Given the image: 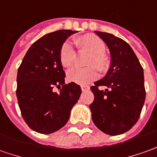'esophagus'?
I'll list each match as a JSON object with an SVG mask.
<instances>
[{
	"instance_id": "1",
	"label": "esophagus",
	"mask_w": 157,
	"mask_h": 157,
	"mask_svg": "<svg viewBox=\"0 0 157 157\" xmlns=\"http://www.w3.org/2000/svg\"><path fill=\"white\" fill-rule=\"evenodd\" d=\"M81 88H82V92H85V91L88 90L90 87H88V86H85V85H83V86H82V87H81Z\"/></svg>"
}]
</instances>
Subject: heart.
I'll return each mask as SVG.
<instances>
[{"label": "heart", "mask_w": 157, "mask_h": 157, "mask_svg": "<svg viewBox=\"0 0 157 157\" xmlns=\"http://www.w3.org/2000/svg\"><path fill=\"white\" fill-rule=\"evenodd\" d=\"M75 44L80 52L89 53L86 65L89 66L84 69L75 68L68 72L67 77L71 82L78 85H85L96 79L97 68L101 73L106 72L110 66V60L104 52L105 44L104 41L93 34H85L75 38ZM75 52L72 44L66 41L61 46L59 58L62 65L65 68L71 67L75 62Z\"/></svg>", "instance_id": "b5f03b06"}]
</instances>
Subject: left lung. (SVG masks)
Returning <instances> with one entry per match:
<instances>
[{"label": "left lung", "mask_w": 157, "mask_h": 157, "mask_svg": "<svg viewBox=\"0 0 157 157\" xmlns=\"http://www.w3.org/2000/svg\"><path fill=\"white\" fill-rule=\"evenodd\" d=\"M94 33L109 49L111 63L105 76L91 87L94 100L89 108L97 128L116 136L128 132L139 119L145 100L144 70L125 41L113 34ZM100 86L107 88L100 90Z\"/></svg>", "instance_id": "1"}]
</instances>
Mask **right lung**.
Instances as JSON below:
<instances>
[{
    "label": "right lung",
    "mask_w": 157,
    "mask_h": 157,
    "mask_svg": "<svg viewBox=\"0 0 157 157\" xmlns=\"http://www.w3.org/2000/svg\"><path fill=\"white\" fill-rule=\"evenodd\" d=\"M76 33L58 30L44 35L32 44L18 70L16 95L20 112L28 126L38 133L51 134L64 126L82 94L76 83L64 84L59 58L61 46ZM54 86L61 88L59 93Z\"/></svg>",
    "instance_id": "obj_1"
}]
</instances>
